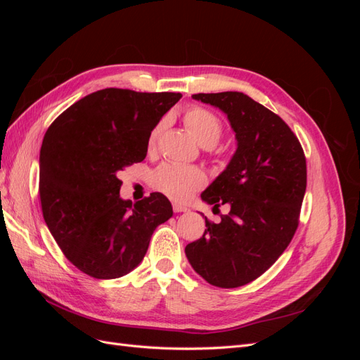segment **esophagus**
I'll use <instances>...</instances> for the list:
<instances>
[{
  "mask_svg": "<svg viewBox=\"0 0 360 360\" xmlns=\"http://www.w3.org/2000/svg\"><path fill=\"white\" fill-rule=\"evenodd\" d=\"M172 209H174V212H176V213H181V212H188L189 210L186 205L179 204V202H172Z\"/></svg>",
  "mask_w": 360,
  "mask_h": 360,
  "instance_id": "34e87169",
  "label": "esophagus"
}]
</instances>
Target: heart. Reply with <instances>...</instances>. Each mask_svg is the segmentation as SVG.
<instances>
[{"instance_id": "obj_1", "label": "heart", "mask_w": 360, "mask_h": 360, "mask_svg": "<svg viewBox=\"0 0 360 360\" xmlns=\"http://www.w3.org/2000/svg\"><path fill=\"white\" fill-rule=\"evenodd\" d=\"M184 124H186L192 136L202 147L216 146L224 134L222 120L213 111L201 106H193L186 111V114H184ZM163 127H165V120H160L151 129L147 139V147L150 151L156 148ZM205 181V172L201 168L179 165V163L172 162L162 163L151 174V184H153V188L163 195H167L168 198L176 201L189 200L195 192L204 188Z\"/></svg>"}]
</instances>
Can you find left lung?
I'll use <instances>...</instances> for the list:
<instances>
[{"label":"left lung","mask_w":360,"mask_h":360,"mask_svg":"<svg viewBox=\"0 0 360 360\" xmlns=\"http://www.w3.org/2000/svg\"><path fill=\"white\" fill-rule=\"evenodd\" d=\"M219 108L236 132L237 150L225 171L207 188V204L230 205L202 237L184 249L191 266L209 284L236 288L275 263L297 230L307 191V159L288 124L238 91L193 94Z\"/></svg>","instance_id":"left-lung-1"}]
</instances>
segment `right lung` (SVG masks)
I'll use <instances>...</instances> for the list:
<instances>
[{"label":"right lung","mask_w":360,"mask_h":360,"mask_svg":"<svg viewBox=\"0 0 360 360\" xmlns=\"http://www.w3.org/2000/svg\"><path fill=\"white\" fill-rule=\"evenodd\" d=\"M180 93L94 91L48 127L40 148L39 195L52 237L73 266L115 279L143 261L156 226L172 216L159 192L120 198L118 172L147 156V139Z\"/></svg>","instance_id":"add662e5"}]
</instances>
